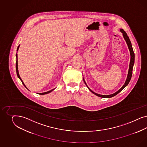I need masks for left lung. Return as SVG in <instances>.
Segmentation results:
<instances>
[{
    "mask_svg": "<svg viewBox=\"0 0 147 147\" xmlns=\"http://www.w3.org/2000/svg\"><path fill=\"white\" fill-rule=\"evenodd\" d=\"M120 32L122 33V35L123 36L125 39V41H126V43L128 45V47L129 49V51H130V63H129V70H128V75H127V79L125 81V84L123 85V86L120 89H119V90H117V92H116L115 93H114L112 94H110V95H101V94H98L96 93L95 92H94L93 91H92L91 89L89 88V87H88V86L86 84V82H85V80L84 79V81L85 82V85H86V86L87 87V88H88L89 90L94 94H95V95L98 96V97H101V98H112L114 96H115L116 95H117V94L119 93L120 92H121L122 90V89H124L125 87L128 85L130 79H131V76H132V73H133V68L134 65V61H135V54L134 53L133 49V47H132V45L131 44V42H130V40L129 39V37L128 36H127V33L125 32V31L123 30V29H120Z\"/></svg>",
    "mask_w": 147,
    "mask_h": 147,
    "instance_id": "obj_1",
    "label": "left lung"
}]
</instances>
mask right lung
I'll return each instance as SVG.
<instances>
[{
    "mask_svg": "<svg viewBox=\"0 0 147 147\" xmlns=\"http://www.w3.org/2000/svg\"><path fill=\"white\" fill-rule=\"evenodd\" d=\"M19 46H20V45H19L18 46V48H17V51H18V49H19ZM18 54L17 53H16V59H17V61H16V72H17V76H18V78L20 79V80H21V81L22 82V84H23V85L27 89H28V88H27L26 86H25V85L24 84V82L22 81V79H21V78H20V76H19V71H18V55H17ZM54 89H52V90H49V91H48V92H44V93H38L39 94H40V95H44V94H47L49 93H51V92H52L53 90H54Z\"/></svg>",
    "mask_w": 147,
    "mask_h": 147,
    "instance_id": "right-lung-1",
    "label": "right lung"
}]
</instances>
